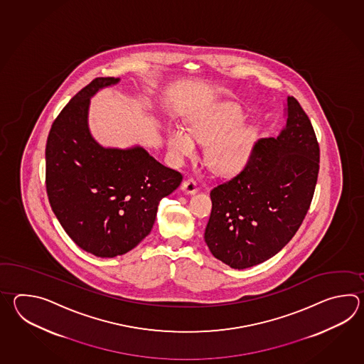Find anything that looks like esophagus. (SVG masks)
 Returning <instances> with one entry per match:
<instances>
[{"label": "esophagus", "mask_w": 364, "mask_h": 364, "mask_svg": "<svg viewBox=\"0 0 364 364\" xmlns=\"http://www.w3.org/2000/svg\"><path fill=\"white\" fill-rule=\"evenodd\" d=\"M182 190L187 193H195L198 191V183L193 178H187L182 183Z\"/></svg>", "instance_id": "1"}]
</instances>
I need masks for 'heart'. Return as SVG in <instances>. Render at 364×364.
Segmentation results:
<instances>
[{"mask_svg": "<svg viewBox=\"0 0 364 364\" xmlns=\"http://www.w3.org/2000/svg\"><path fill=\"white\" fill-rule=\"evenodd\" d=\"M243 119L240 107L232 102L216 104L193 119L191 132L198 141L212 143L207 159L220 174L237 173L247 163L255 132L251 127H240ZM193 138L183 127H173L168 135L171 152L179 159L193 156L196 151Z\"/></svg>", "mask_w": 364, "mask_h": 364, "instance_id": "1", "label": "heart"}]
</instances>
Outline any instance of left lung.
<instances>
[{"instance_id":"1","label":"left lung","mask_w":364,"mask_h":364,"mask_svg":"<svg viewBox=\"0 0 364 364\" xmlns=\"http://www.w3.org/2000/svg\"><path fill=\"white\" fill-rule=\"evenodd\" d=\"M279 136L254 143L245 168L210 191L204 240L212 255L234 269L263 263L287 246L309 212L320 148L298 100L285 102Z\"/></svg>"}]
</instances>
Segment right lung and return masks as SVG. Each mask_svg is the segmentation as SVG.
I'll return each instance as SVG.
<instances>
[{"instance_id":"right-lung-1","label":"right lung","mask_w":364,"mask_h":364,"mask_svg":"<svg viewBox=\"0 0 364 364\" xmlns=\"http://www.w3.org/2000/svg\"><path fill=\"white\" fill-rule=\"evenodd\" d=\"M118 77H96L66 104L49 132L46 185L71 240L99 257L124 255L151 232L160 200L182 182L146 149L104 148L88 130L90 97Z\"/></svg>"}]
</instances>
